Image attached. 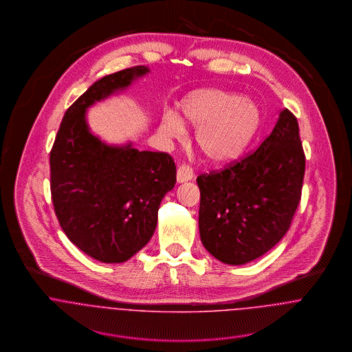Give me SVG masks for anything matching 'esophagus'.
Segmentation results:
<instances>
[{"instance_id": "obj_1", "label": "esophagus", "mask_w": 352, "mask_h": 352, "mask_svg": "<svg viewBox=\"0 0 352 352\" xmlns=\"http://www.w3.org/2000/svg\"><path fill=\"white\" fill-rule=\"evenodd\" d=\"M192 177H194V170H192V168H191L190 165L182 164V165L177 168V173H176V180H177V183L190 182Z\"/></svg>"}]
</instances>
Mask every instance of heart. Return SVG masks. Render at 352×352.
I'll use <instances>...</instances> for the list:
<instances>
[{
  "label": "heart",
  "instance_id": "b5f03b06",
  "mask_svg": "<svg viewBox=\"0 0 352 352\" xmlns=\"http://www.w3.org/2000/svg\"><path fill=\"white\" fill-rule=\"evenodd\" d=\"M180 119L173 112L162 116L161 129L179 137L186 126L197 130V144L204 157L218 165L236 161L256 137L261 113L254 101L221 89H198L177 104Z\"/></svg>",
  "mask_w": 352,
  "mask_h": 352
}]
</instances>
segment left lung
<instances>
[{
  "instance_id": "8db88e82",
  "label": "left lung",
  "mask_w": 352,
  "mask_h": 352,
  "mask_svg": "<svg viewBox=\"0 0 352 352\" xmlns=\"http://www.w3.org/2000/svg\"><path fill=\"white\" fill-rule=\"evenodd\" d=\"M303 175L298 122L285 108L254 153L221 172L198 176L203 247L230 265L250 263L270 251L292 225Z\"/></svg>"
}]
</instances>
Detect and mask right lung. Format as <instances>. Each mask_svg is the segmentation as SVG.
<instances>
[{
	"instance_id": "right-lung-1",
	"label": "right lung",
	"mask_w": 352,
	"mask_h": 352,
	"mask_svg": "<svg viewBox=\"0 0 352 352\" xmlns=\"http://www.w3.org/2000/svg\"><path fill=\"white\" fill-rule=\"evenodd\" d=\"M149 73L134 66L105 76L65 112L50 153L51 199L67 239L102 263H123L151 239L162 198L176 183L168 153L94 135L87 109Z\"/></svg>"
}]
</instances>
